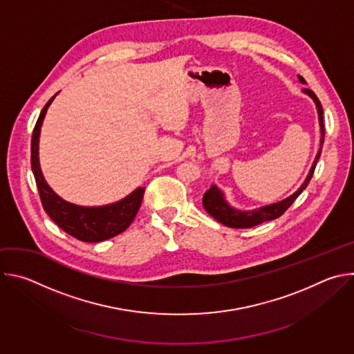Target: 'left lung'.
I'll return each instance as SVG.
<instances>
[{
  "instance_id": "obj_1",
  "label": "left lung",
  "mask_w": 354,
  "mask_h": 354,
  "mask_svg": "<svg viewBox=\"0 0 354 354\" xmlns=\"http://www.w3.org/2000/svg\"><path fill=\"white\" fill-rule=\"evenodd\" d=\"M298 78L302 84H306L304 78L299 77V75H298ZM302 91H304L307 95H310L314 99V102L317 105V111H318L319 126H321V148L318 151L315 161H314L304 183H302L299 186V189L295 193H292L291 196H288L287 198H284L281 201H277V203L269 205V206H263V207L257 209V210H250V212H241V210H236V209L231 207L228 205V201L224 198V193L217 186L212 185V187L203 196V207L218 223H221L227 227H231V228H250V227H255L258 224H262L265 221L279 218L294 203V200L299 196V193L308 186V183H310L313 175H314L317 162H318V160L321 157V153H322V144H324V137H325V124H324V109H322V105L319 102V99L317 97V95L311 89H307V88L302 89Z\"/></svg>"
}]
</instances>
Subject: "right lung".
<instances>
[{"mask_svg":"<svg viewBox=\"0 0 354 354\" xmlns=\"http://www.w3.org/2000/svg\"><path fill=\"white\" fill-rule=\"evenodd\" d=\"M56 95L41 109L33 129L30 145V164L43 209L63 231L80 241L100 242L113 238L133 223L141 206L145 189L137 187L129 196L116 201V203L97 207H85L68 203L52 190V187L44 180L39 164V136L47 108L53 102Z\"/></svg>","mask_w":354,"mask_h":354,"instance_id":"obj_1","label":"right lung"}]
</instances>
